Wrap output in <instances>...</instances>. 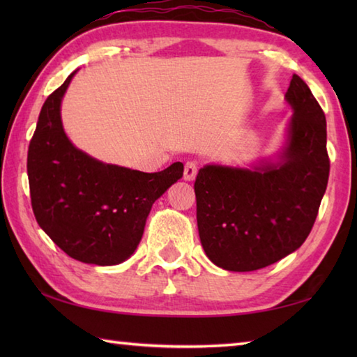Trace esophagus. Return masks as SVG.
<instances>
[{"label": "esophagus", "instance_id": "obj_1", "mask_svg": "<svg viewBox=\"0 0 357 357\" xmlns=\"http://www.w3.org/2000/svg\"><path fill=\"white\" fill-rule=\"evenodd\" d=\"M197 173H198L197 162H192V160L187 162L185 167H184V179L185 181H193L197 176Z\"/></svg>", "mask_w": 357, "mask_h": 357}]
</instances>
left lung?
<instances>
[{
  "label": "left lung",
  "mask_w": 357,
  "mask_h": 357,
  "mask_svg": "<svg viewBox=\"0 0 357 357\" xmlns=\"http://www.w3.org/2000/svg\"><path fill=\"white\" fill-rule=\"evenodd\" d=\"M285 99L293 114L279 160L204 165L197 174L198 234L222 269L249 273L277 263L304 244L315 223L329 179L326 116L299 75Z\"/></svg>",
  "instance_id": "left-lung-1"
}]
</instances>
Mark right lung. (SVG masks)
I'll list each match as a JSON object with an SVG mask.
<instances>
[{"instance_id": "obj_1", "label": "right lung", "mask_w": 357, "mask_h": 357, "mask_svg": "<svg viewBox=\"0 0 357 357\" xmlns=\"http://www.w3.org/2000/svg\"><path fill=\"white\" fill-rule=\"evenodd\" d=\"M48 96L28 149V179L39 227L59 249L82 263L113 266L140 244L154 202L183 178L174 162L157 173L104 164L66 135L61 100L72 77Z\"/></svg>"}]
</instances>
